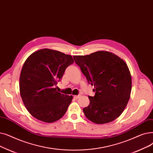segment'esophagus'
<instances>
[{"label": "esophagus", "mask_w": 153, "mask_h": 153, "mask_svg": "<svg viewBox=\"0 0 153 153\" xmlns=\"http://www.w3.org/2000/svg\"><path fill=\"white\" fill-rule=\"evenodd\" d=\"M80 98V95H75V96H74V98L75 99H78V98Z\"/></svg>", "instance_id": "esophagus-1"}]
</instances>
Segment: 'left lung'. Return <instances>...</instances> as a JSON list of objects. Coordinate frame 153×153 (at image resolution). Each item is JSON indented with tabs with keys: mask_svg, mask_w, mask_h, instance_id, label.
I'll return each instance as SVG.
<instances>
[{
	"mask_svg": "<svg viewBox=\"0 0 153 153\" xmlns=\"http://www.w3.org/2000/svg\"><path fill=\"white\" fill-rule=\"evenodd\" d=\"M88 83L94 85V97L83 109L86 117L96 124H105L124 111L131 91V76L125 62L115 54L98 51L74 56Z\"/></svg>",
	"mask_w": 153,
	"mask_h": 153,
	"instance_id": "obj_1",
	"label": "left lung"
}]
</instances>
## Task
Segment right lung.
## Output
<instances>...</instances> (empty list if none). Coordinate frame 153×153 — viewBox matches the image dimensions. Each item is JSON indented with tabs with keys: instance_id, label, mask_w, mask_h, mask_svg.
<instances>
[{
	"instance_id": "1",
	"label": "right lung",
	"mask_w": 153,
	"mask_h": 153,
	"mask_svg": "<svg viewBox=\"0 0 153 153\" xmlns=\"http://www.w3.org/2000/svg\"><path fill=\"white\" fill-rule=\"evenodd\" d=\"M74 62L71 55L48 48L39 50L27 58L20 73V93L34 118L50 123L60 120L66 113L73 96L58 92L56 85Z\"/></svg>"
}]
</instances>
